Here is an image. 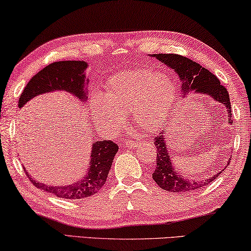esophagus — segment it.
Instances as JSON below:
<instances>
[{"label":"esophagus","instance_id":"34e87169","mask_svg":"<svg viewBox=\"0 0 251 251\" xmlns=\"http://www.w3.org/2000/svg\"><path fill=\"white\" fill-rule=\"evenodd\" d=\"M138 142H140V141H130V142H128V143H127V145H128V147H130V148H132V147L134 148L138 143Z\"/></svg>","mask_w":251,"mask_h":251}]
</instances>
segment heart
Returning a JSON list of instances; mask_svg holds the SVG:
<instances>
[{
    "label": "heart",
    "instance_id": "heart-1",
    "mask_svg": "<svg viewBox=\"0 0 251 251\" xmlns=\"http://www.w3.org/2000/svg\"><path fill=\"white\" fill-rule=\"evenodd\" d=\"M176 98V85L166 74L150 70L126 71L111 77L100 97H93L90 114L104 132L121 128L119 115L130 114L144 132L158 129Z\"/></svg>",
    "mask_w": 251,
    "mask_h": 251
}]
</instances>
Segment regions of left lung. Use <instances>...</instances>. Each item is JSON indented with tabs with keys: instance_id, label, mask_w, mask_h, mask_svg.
Wrapping results in <instances>:
<instances>
[{
	"instance_id": "left-lung-1",
	"label": "left lung",
	"mask_w": 251,
	"mask_h": 251,
	"mask_svg": "<svg viewBox=\"0 0 251 251\" xmlns=\"http://www.w3.org/2000/svg\"><path fill=\"white\" fill-rule=\"evenodd\" d=\"M150 56L156 58L169 69L175 71L180 81V95L182 98H186L189 93L207 97L212 101L223 104L227 115V123L229 124L232 123L229 93L214 74L198 63L193 62L192 59L184 57L181 55L152 54ZM154 145L156 148V167L154 173L152 174V178L159 187L171 193L190 192V190H196L201 187L206 186L209 182L215 180L230 163L229 159L221 171L211 177L203 179V180L201 179H198V180L197 179H189L180 175L178 170H176L174 163L171 161L169 150H168L169 148L167 147L166 138L163 136V130H161V135H159L154 140Z\"/></svg>"
}]
</instances>
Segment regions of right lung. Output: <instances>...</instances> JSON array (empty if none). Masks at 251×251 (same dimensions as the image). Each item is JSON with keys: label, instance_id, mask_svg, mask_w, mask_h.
Instances as JSON below:
<instances>
[{"label": "right lung", "instance_id": "1", "mask_svg": "<svg viewBox=\"0 0 251 251\" xmlns=\"http://www.w3.org/2000/svg\"><path fill=\"white\" fill-rule=\"evenodd\" d=\"M88 62L84 61H59L51 63L33 75L25 85L19 99V108L25 106L35 97L56 91L72 95L78 101L84 103L88 98L89 77L85 71ZM118 151V145L111 141H97L92 144L87 173L75 182L69 185L54 186L37 181L27 174L30 181L37 188L53 194L56 197L66 200H81L95 195L102 188L107 180L113 160Z\"/></svg>", "mask_w": 251, "mask_h": 251}]
</instances>
